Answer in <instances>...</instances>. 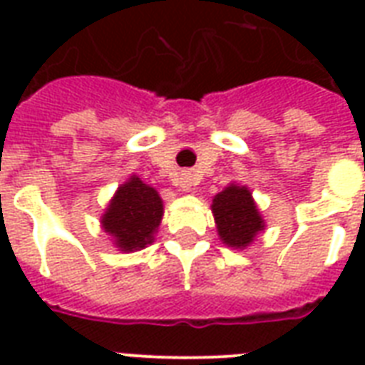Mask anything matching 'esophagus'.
<instances>
[{"label": "esophagus", "mask_w": 365, "mask_h": 365, "mask_svg": "<svg viewBox=\"0 0 365 365\" xmlns=\"http://www.w3.org/2000/svg\"><path fill=\"white\" fill-rule=\"evenodd\" d=\"M176 185H180L182 191H191V187L195 185V178L189 174V172H182L176 180Z\"/></svg>", "instance_id": "esophagus-1"}]
</instances>
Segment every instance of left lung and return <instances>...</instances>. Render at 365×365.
Returning <instances> with one entry per match:
<instances>
[{"label": "left lung", "mask_w": 365, "mask_h": 365, "mask_svg": "<svg viewBox=\"0 0 365 365\" xmlns=\"http://www.w3.org/2000/svg\"><path fill=\"white\" fill-rule=\"evenodd\" d=\"M212 214L217 235L229 248H248L257 235L265 231V220L255 205L252 191L240 183H229L212 199Z\"/></svg>", "instance_id": "8db88e82"}]
</instances>
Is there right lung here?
<instances>
[{"label":"right lung","instance_id":"right-lung-1","mask_svg":"<svg viewBox=\"0 0 365 365\" xmlns=\"http://www.w3.org/2000/svg\"><path fill=\"white\" fill-rule=\"evenodd\" d=\"M163 214L165 208L157 189L132 174L117 187L110 205L100 216V225L113 246L128 254L153 242Z\"/></svg>","mask_w":365,"mask_h":365}]
</instances>
